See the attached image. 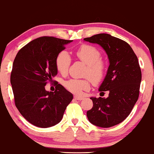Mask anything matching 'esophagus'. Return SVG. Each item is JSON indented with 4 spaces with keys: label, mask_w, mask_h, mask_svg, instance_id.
<instances>
[{
    "label": "esophagus",
    "mask_w": 154,
    "mask_h": 154,
    "mask_svg": "<svg viewBox=\"0 0 154 154\" xmlns=\"http://www.w3.org/2000/svg\"><path fill=\"white\" fill-rule=\"evenodd\" d=\"M74 99L76 100H83V97H78V96H74Z\"/></svg>",
    "instance_id": "34e87169"
}]
</instances>
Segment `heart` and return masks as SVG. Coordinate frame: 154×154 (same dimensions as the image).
Returning a JSON list of instances; mask_svg holds the SVG:
<instances>
[{"label": "heart", "mask_w": 154, "mask_h": 154, "mask_svg": "<svg viewBox=\"0 0 154 154\" xmlns=\"http://www.w3.org/2000/svg\"><path fill=\"white\" fill-rule=\"evenodd\" d=\"M76 57L87 65L85 75L94 83H98L104 79L106 72V64L101 60V52L97 48L90 45H83L75 52ZM71 57L66 51H62L55 59V66L57 71L65 75L71 64ZM64 86L67 90L75 94H82L83 91L90 87L88 79H71L64 81Z\"/></svg>", "instance_id": "b5f03b06"}]
</instances>
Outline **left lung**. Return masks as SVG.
<instances>
[{
	"instance_id": "8db88e82",
	"label": "left lung",
	"mask_w": 154,
	"mask_h": 154,
	"mask_svg": "<svg viewBox=\"0 0 154 154\" xmlns=\"http://www.w3.org/2000/svg\"><path fill=\"white\" fill-rule=\"evenodd\" d=\"M83 40L100 45L109 61L106 75L99 88L103 93L109 90V97H90L93 106L87 111L88 119L98 127H112L129 116L138 100L142 72L137 57L128 43L107 33Z\"/></svg>"
}]
</instances>
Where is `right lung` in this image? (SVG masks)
Masks as SVG:
<instances>
[{"mask_svg":"<svg viewBox=\"0 0 154 154\" xmlns=\"http://www.w3.org/2000/svg\"><path fill=\"white\" fill-rule=\"evenodd\" d=\"M73 41L43 36L24 46L14 59L10 75L15 106L32 125L49 128L62 121L73 94L62 85L54 92L45 86L57 74L55 59Z\"/></svg>","mask_w":154,"mask_h":154,"instance_id":"obj_1","label":"right lung"}]
</instances>
